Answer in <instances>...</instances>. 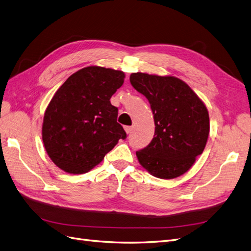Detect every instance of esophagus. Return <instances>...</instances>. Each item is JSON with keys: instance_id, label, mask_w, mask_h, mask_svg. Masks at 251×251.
<instances>
[{"instance_id": "1", "label": "esophagus", "mask_w": 251, "mask_h": 251, "mask_svg": "<svg viewBox=\"0 0 251 251\" xmlns=\"http://www.w3.org/2000/svg\"><path fill=\"white\" fill-rule=\"evenodd\" d=\"M124 129H125V131H126L127 134H130L132 132V127L131 126H125Z\"/></svg>"}]
</instances>
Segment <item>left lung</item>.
<instances>
[{
  "instance_id": "left-lung-1",
  "label": "left lung",
  "mask_w": 251,
  "mask_h": 251,
  "mask_svg": "<svg viewBox=\"0 0 251 251\" xmlns=\"http://www.w3.org/2000/svg\"><path fill=\"white\" fill-rule=\"evenodd\" d=\"M130 82L149 100L155 123L152 142L136 152L138 162L156 178L180 177L206 147L210 119L205 103L176 76L136 72Z\"/></svg>"
}]
</instances>
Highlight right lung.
Listing matches in <instances>:
<instances>
[{
    "label": "right lung",
    "mask_w": 251,
    "mask_h": 251,
    "mask_svg": "<svg viewBox=\"0 0 251 251\" xmlns=\"http://www.w3.org/2000/svg\"><path fill=\"white\" fill-rule=\"evenodd\" d=\"M125 73L100 66L70 75L45 109L42 141L51 161L72 175L90 172L126 137L117 122L110 97L123 85Z\"/></svg>",
    "instance_id": "right-lung-1"
}]
</instances>
